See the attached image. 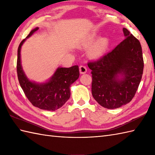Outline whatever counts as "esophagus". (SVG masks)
<instances>
[{
  "instance_id": "1",
  "label": "esophagus",
  "mask_w": 155,
  "mask_h": 155,
  "mask_svg": "<svg viewBox=\"0 0 155 155\" xmlns=\"http://www.w3.org/2000/svg\"><path fill=\"white\" fill-rule=\"evenodd\" d=\"M79 71H80V73L84 74V73H86V72H87V68L84 65H81L79 67Z\"/></svg>"
}]
</instances>
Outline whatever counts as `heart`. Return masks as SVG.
I'll use <instances>...</instances> for the list:
<instances>
[{"label": "heart", "mask_w": 155, "mask_h": 155, "mask_svg": "<svg viewBox=\"0 0 155 155\" xmlns=\"http://www.w3.org/2000/svg\"><path fill=\"white\" fill-rule=\"evenodd\" d=\"M95 36L92 35L87 38V40L85 41L84 45L85 47H88L93 43L94 41ZM108 39L106 38H101L97 41L94 42V44L92 47L90 51V54L92 57H99L101 54L104 53V52L106 51L108 46Z\"/></svg>", "instance_id": "b5f03b06"}]
</instances>
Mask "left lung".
<instances>
[{
  "label": "left lung",
  "instance_id": "8db88e82",
  "mask_svg": "<svg viewBox=\"0 0 155 155\" xmlns=\"http://www.w3.org/2000/svg\"><path fill=\"white\" fill-rule=\"evenodd\" d=\"M125 39L111 52L89 61L92 71V94L106 108H119L133 99L143 72L144 61L139 41L123 29ZM122 78H117L119 75Z\"/></svg>",
  "mask_w": 155,
  "mask_h": 155
}]
</instances>
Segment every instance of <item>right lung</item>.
<instances>
[{
  "mask_svg": "<svg viewBox=\"0 0 155 155\" xmlns=\"http://www.w3.org/2000/svg\"><path fill=\"white\" fill-rule=\"evenodd\" d=\"M38 29L37 27L31 31L27 38L31 37ZM25 40L23 39L18 48L16 71L20 85L33 106L42 110H57L70 98L71 85L79 77L78 66L57 68L51 80L46 83H32L25 76L21 64V48Z\"/></svg>",
  "mask_w": 155,
  "mask_h": 155,
  "instance_id": "add662e5",
  "label": "right lung"
}]
</instances>
